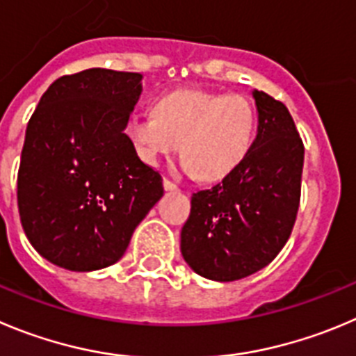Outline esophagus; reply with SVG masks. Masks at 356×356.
Segmentation results:
<instances>
[{
  "label": "esophagus",
  "mask_w": 356,
  "mask_h": 356,
  "mask_svg": "<svg viewBox=\"0 0 356 356\" xmlns=\"http://www.w3.org/2000/svg\"><path fill=\"white\" fill-rule=\"evenodd\" d=\"M163 188L167 189V191H175V189H179L177 184H175V182H172L170 179H165V181H163Z\"/></svg>",
  "instance_id": "1"
}]
</instances>
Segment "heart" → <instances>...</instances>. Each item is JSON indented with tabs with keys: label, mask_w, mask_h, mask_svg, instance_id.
Listing matches in <instances>:
<instances>
[{
	"label": "heart",
	"mask_w": 356,
	"mask_h": 356,
	"mask_svg": "<svg viewBox=\"0 0 356 356\" xmlns=\"http://www.w3.org/2000/svg\"><path fill=\"white\" fill-rule=\"evenodd\" d=\"M257 112L244 96L181 89L163 96L154 114L131 115L124 137L145 165H158L181 142V167L198 181L216 182L237 170L253 147Z\"/></svg>",
	"instance_id": "b5f03b06"
}]
</instances>
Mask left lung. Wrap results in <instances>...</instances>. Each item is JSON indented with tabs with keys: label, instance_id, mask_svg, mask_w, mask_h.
<instances>
[{
	"label": "left lung",
	"instance_id": "left-lung-1",
	"mask_svg": "<svg viewBox=\"0 0 356 356\" xmlns=\"http://www.w3.org/2000/svg\"><path fill=\"white\" fill-rule=\"evenodd\" d=\"M258 133L241 167L191 197L181 253L198 275L237 281L267 267L284 248L300 204L304 167L295 122L283 103L253 91Z\"/></svg>",
	"mask_w": 356,
	"mask_h": 356
}]
</instances>
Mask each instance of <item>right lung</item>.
Segmentation results:
<instances>
[{"mask_svg": "<svg viewBox=\"0 0 356 356\" xmlns=\"http://www.w3.org/2000/svg\"><path fill=\"white\" fill-rule=\"evenodd\" d=\"M142 79L107 68L65 75L29 119L19 214L33 248L58 267L91 272L121 260L135 228L163 197L161 175L124 137Z\"/></svg>", "mask_w": 356, "mask_h": 356, "instance_id": "1", "label": "right lung"}]
</instances>
